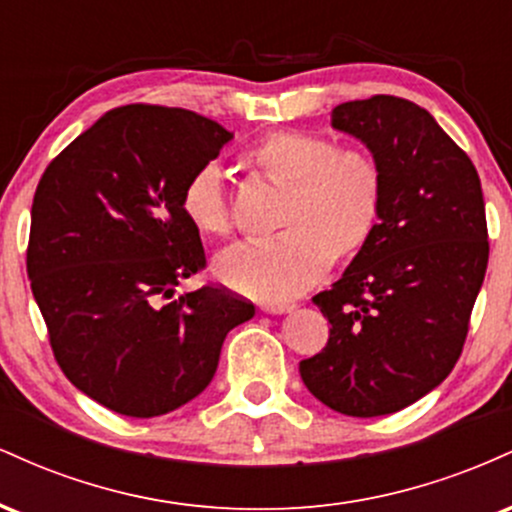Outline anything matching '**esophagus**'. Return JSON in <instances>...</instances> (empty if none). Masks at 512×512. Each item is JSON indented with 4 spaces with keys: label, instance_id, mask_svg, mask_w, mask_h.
Wrapping results in <instances>:
<instances>
[{
    "label": "esophagus",
    "instance_id": "obj_1",
    "mask_svg": "<svg viewBox=\"0 0 512 512\" xmlns=\"http://www.w3.org/2000/svg\"><path fill=\"white\" fill-rule=\"evenodd\" d=\"M260 308H262V313L281 315V313H291V310L296 308V303H281V301H272V303H262Z\"/></svg>",
    "mask_w": 512,
    "mask_h": 512
}]
</instances>
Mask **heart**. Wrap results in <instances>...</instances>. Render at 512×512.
<instances>
[{
	"label": "heart",
	"mask_w": 512,
	"mask_h": 512,
	"mask_svg": "<svg viewBox=\"0 0 512 512\" xmlns=\"http://www.w3.org/2000/svg\"><path fill=\"white\" fill-rule=\"evenodd\" d=\"M245 163L289 195L272 243L238 245L216 257V276L255 298H291L322 279L332 262H351L368 248L383 221L387 180L366 149L315 132L276 129L257 139ZM185 219L204 236L233 231L226 175L216 161L190 173L180 192Z\"/></svg>",
	"instance_id": "1"
}]
</instances>
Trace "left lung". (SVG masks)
Masks as SVG:
<instances>
[{"label": "left lung", "mask_w": 512, "mask_h": 512, "mask_svg": "<svg viewBox=\"0 0 512 512\" xmlns=\"http://www.w3.org/2000/svg\"><path fill=\"white\" fill-rule=\"evenodd\" d=\"M385 170L383 221L332 289L313 296L330 322L320 354L298 363L305 387L346 416L409 407L455 368L489 264L484 195L469 156L407 98L334 108Z\"/></svg>", "instance_id": "1"}]
</instances>
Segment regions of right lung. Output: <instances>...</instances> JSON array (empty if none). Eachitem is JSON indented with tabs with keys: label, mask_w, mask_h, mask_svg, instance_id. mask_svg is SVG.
<instances>
[{
	"label": "right lung",
	"mask_w": 512,
	"mask_h": 512,
	"mask_svg": "<svg viewBox=\"0 0 512 512\" xmlns=\"http://www.w3.org/2000/svg\"><path fill=\"white\" fill-rule=\"evenodd\" d=\"M233 132L192 110L122 105L50 161L31 209L26 267L69 383L137 419L168 414L214 378L226 334L255 315L248 298L207 284L180 192Z\"/></svg>",
	"instance_id": "add662e5"
}]
</instances>
